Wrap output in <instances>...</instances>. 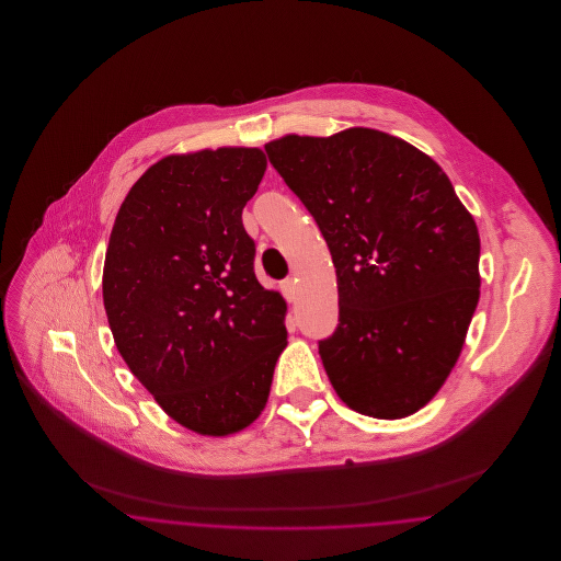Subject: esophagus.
Returning <instances> with one entry per match:
<instances>
[{"label": "esophagus", "instance_id": "1", "mask_svg": "<svg viewBox=\"0 0 561 561\" xmlns=\"http://www.w3.org/2000/svg\"><path fill=\"white\" fill-rule=\"evenodd\" d=\"M279 288H282V294H284L288 300L296 298V279H293V277L284 279V282L279 284Z\"/></svg>", "mask_w": 561, "mask_h": 561}]
</instances>
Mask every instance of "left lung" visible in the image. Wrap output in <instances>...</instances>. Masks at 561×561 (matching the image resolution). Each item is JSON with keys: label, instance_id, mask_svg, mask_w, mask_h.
<instances>
[{"label": "left lung", "instance_id": "1", "mask_svg": "<svg viewBox=\"0 0 561 561\" xmlns=\"http://www.w3.org/2000/svg\"><path fill=\"white\" fill-rule=\"evenodd\" d=\"M267 158L316 218L339 284V325L320 341L351 410L403 419L444 385L480 300V233L446 172L370 128L284 136Z\"/></svg>", "mask_w": 561, "mask_h": 561}]
</instances>
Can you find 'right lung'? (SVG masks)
<instances>
[{"mask_svg": "<svg viewBox=\"0 0 561 561\" xmlns=\"http://www.w3.org/2000/svg\"><path fill=\"white\" fill-rule=\"evenodd\" d=\"M267 170L261 149L153 163L108 240L103 300L124 362L161 408L202 435L248 427L286 347V302L254 275L241 210Z\"/></svg>", "mask_w": 561, "mask_h": 561, "instance_id": "1", "label": "right lung"}]
</instances>
